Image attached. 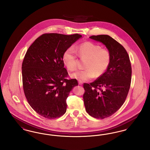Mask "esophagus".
Segmentation results:
<instances>
[{
    "mask_svg": "<svg viewBox=\"0 0 150 150\" xmlns=\"http://www.w3.org/2000/svg\"><path fill=\"white\" fill-rule=\"evenodd\" d=\"M78 83L79 85H82L83 84V82L81 81H80V80H79Z\"/></svg>",
    "mask_w": 150,
    "mask_h": 150,
    "instance_id": "obj_1",
    "label": "esophagus"
}]
</instances>
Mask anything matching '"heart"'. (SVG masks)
Here are the masks:
<instances>
[{"mask_svg": "<svg viewBox=\"0 0 150 150\" xmlns=\"http://www.w3.org/2000/svg\"><path fill=\"white\" fill-rule=\"evenodd\" d=\"M77 54L80 58H86L84 70H78L70 74L72 78L80 81H87L102 75L108 67L111 62L109 50L91 42L81 44L75 50L70 47L63 54L62 60L64 65L70 71L74 70L78 64Z\"/></svg>", "mask_w": 150, "mask_h": 150, "instance_id": "b5f03b06", "label": "heart"}]
</instances>
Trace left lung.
Here are the masks:
<instances>
[{
    "mask_svg": "<svg viewBox=\"0 0 150 150\" xmlns=\"http://www.w3.org/2000/svg\"><path fill=\"white\" fill-rule=\"evenodd\" d=\"M90 38L105 45L111 54L106 72L93 83L83 84L86 111L94 118L103 119L114 114L124 103L130 86L132 67L127 50L114 39L107 35Z\"/></svg>",
    "mask_w": 150,
    "mask_h": 150,
    "instance_id": "obj_1",
    "label": "left lung"
}]
</instances>
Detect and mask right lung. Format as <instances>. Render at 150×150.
Listing matches in <instances>:
<instances>
[{"instance_id": "add662e5", "label": "right lung", "mask_w": 150, "mask_h": 150, "mask_svg": "<svg viewBox=\"0 0 150 150\" xmlns=\"http://www.w3.org/2000/svg\"><path fill=\"white\" fill-rule=\"evenodd\" d=\"M81 36L44 34L26 53L22 64L24 94L30 106L45 118L54 119L64 115L69 93L78 85L76 79H67L62 56Z\"/></svg>"}]
</instances>
